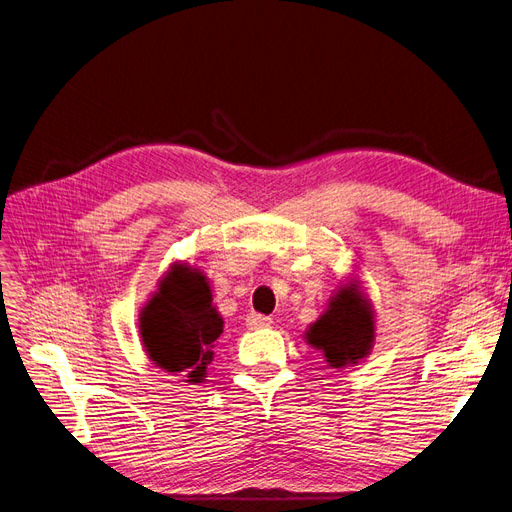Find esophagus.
I'll return each instance as SVG.
<instances>
[{"mask_svg": "<svg viewBox=\"0 0 512 512\" xmlns=\"http://www.w3.org/2000/svg\"><path fill=\"white\" fill-rule=\"evenodd\" d=\"M272 325V318L270 316H261V314H251L246 318V327L249 329H266Z\"/></svg>", "mask_w": 512, "mask_h": 512, "instance_id": "esophagus-1", "label": "esophagus"}]
</instances>
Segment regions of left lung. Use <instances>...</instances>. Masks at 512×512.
Returning <instances> with one entry per match:
<instances>
[{"mask_svg":"<svg viewBox=\"0 0 512 512\" xmlns=\"http://www.w3.org/2000/svg\"><path fill=\"white\" fill-rule=\"evenodd\" d=\"M375 310L363 282L350 274L331 295L327 310L306 329L304 339L331 369L363 363L375 346Z\"/></svg>","mask_w":512,"mask_h":512,"instance_id":"1","label":"left lung"}]
</instances>
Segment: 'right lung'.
Wrapping results in <instances>:
<instances>
[{"label": "right lung", "instance_id": "obj_1", "mask_svg": "<svg viewBox=\"0 0 512 512\" xmlns=\"http://www.w3.org/2000/svg\"><path fill=\"white\" fill-rule=\"evenodd\" d=\"M221 333L223 318L204 272L185 261L170 263L139 312V335L149 361L198 386L213 363Z\"/></svg>", "mask_w": 512, "mask_h": 512}]
</instances>
